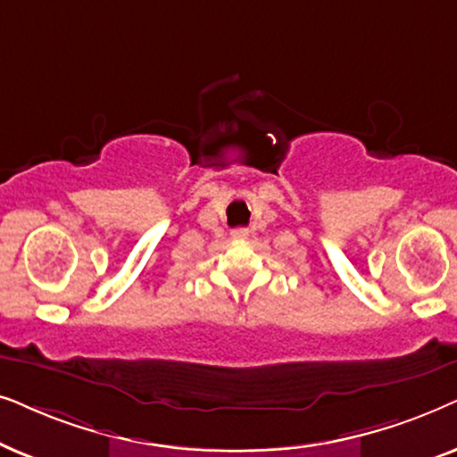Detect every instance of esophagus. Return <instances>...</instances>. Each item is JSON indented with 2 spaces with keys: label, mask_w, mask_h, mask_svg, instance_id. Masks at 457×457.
<instances>
[{
  "label": "esophagus",
  "mask_w": 457,
  "mask_h": 457,
  "mask_svg": "<svg viewBox=\"0 0 457 457\" xmlns=\"http://www.w3.org/2000/svg\"><path fill=\"white\" fill-rule=\"evenodd\" d=\"M232 236H234L236 240H245L246 236H248V229H234Z\"/></svg>",
  "instance_id": "obj_1"
}]
</instances>
